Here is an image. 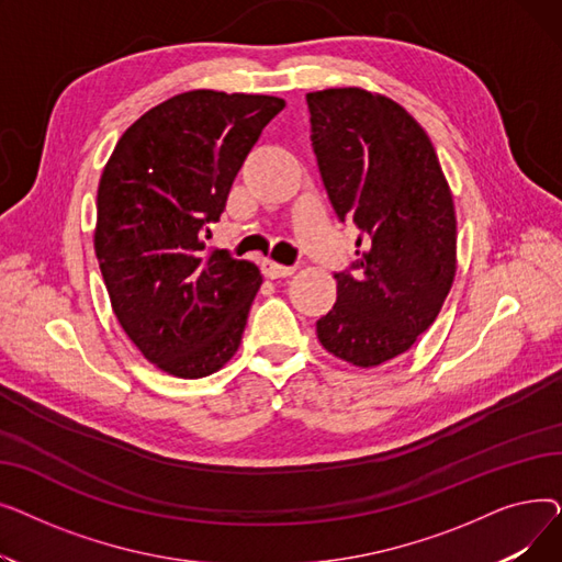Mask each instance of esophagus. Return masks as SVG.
<instances>
[{
	"label": "esophagus",
	"mask_w": 562,
	"mask_h": 562,
	"mask_svg": "<svg viewBox=\"0 0 562 562\" xmlns=\"http://www.w3.org/2000/svg\"><path fill=\"white\" fill-rule=\"evenodd\" d=\"M293 266H282V263H276V261H271V259H263L261 261V273L266 276V278H271V280H278V278H289V276H293Z\"/></svg>",
	"instance_id": "esophagus-1"
}]
</instances>
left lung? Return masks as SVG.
I'll return each mask as SVG.
<instances>
[{
	"mask_svg": "<svg viewBox=\"0 0 562 562\" xmlns=\"http://www.w3.org/2000/svg\"><path fill=\"white\" fill-rule=\"evenodd\" d=\"M312 147L333 210L358 225V259L335 273L321 346L356 367L405 352L456 278V212L435 147L401 104L362 88L307 93Z\"/></svg>",
	"mask_w": 562,
	"mask_h": 562,
	"instance_id": "8db88e82",
	"label": "left lung"
}]
</instances>
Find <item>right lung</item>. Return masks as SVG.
<instances>
[{
  "label": "right lung",
  "mask_w": 562,
  "mask_h": 562,
  "mask_svg": "<svg viewBox=\"0 0 562 562\" xmlns=\"http://www.w3.org/2000/svg\"><path fill=\"white\" fill-rule=\"evenodd\" d=\"M282 109L271 95H175L138 117L102 172L95 255L111 307L166 373L210 375L241 344L259 269L229 250L206 252L204 239Z\"/></svg>",
  "instance_id": "obj_1"
}]
</instances>
